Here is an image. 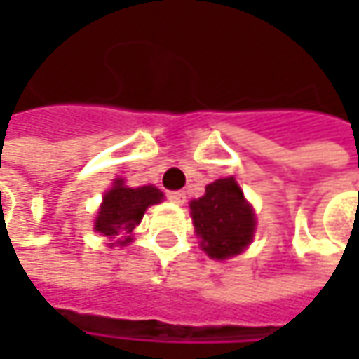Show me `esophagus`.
<instances>
[{"instance_id": "34e87169", "label": "esophagus", "mask_w": 359, "mask_h": 359, "mask_svg": "<svg viewBox=\"0 0 359 359\" xmlns=\"http://www.w3.org/2000/svg\"><path fill=\"white\" fill-rule=\"evenodd\" d=\"M168 198H170L172 203H177V205L186 203V194H184V191H170V194H168Z\"/></svg>"}]
</instances>
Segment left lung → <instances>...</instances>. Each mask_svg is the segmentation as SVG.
Masks as SVG:
<instances>
[{"instance_id":"8db88e82","label":"left lung","mask_w":359,"mask_h":359,"mask_svg":"<svg viewBox=\"0 0 359 359\" xmlns=\"http://www.w3.org/2000/svg\"><path fill=\"white\" fill-rule=\"evenodd\" d=\"M189 212L201 250L212 259L241 254L254 240V208L245 201L233 177L208 184L200 200L189 201Z\"/></svg>"}]
</instances>
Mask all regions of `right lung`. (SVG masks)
<instances>
[{"label":"right lung","mask_w":359,"mask_h":359,"mask_svg":"<svg viewBox=\"0 0 359 359\" xmlns=\"http://www.w3.org/2000/svg\"><path fill=\"white\" fill-rule=\"evenodd\" d=\"M161 200L163 194L158 187H128L123 180L118 177L111 189L105 191L93 229L109 240H118L116 243L119 245H126L131 241V231L142 222L145 210Z\"/></svg>","instance_id":"add662e5"}]
</instances>
